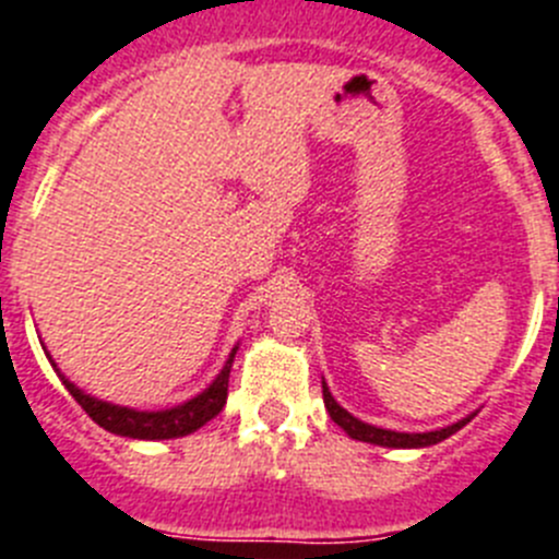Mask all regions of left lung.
<instances>
[{"mask_svg": "<svg viewBox=\"0 0 559 559\" xmlns=\"http://www.w3.org/2000/svg\"><path fill=\"white\" fill-rule=\"evenodd\" d=\"M323 401H325V409H329L331 420H334L340 429H345V435L354 437V440H361V442L384 445V449H426V445H435V442H442L445 437L456 435V431H460L465 424H471V417H474V415L462 417V420L445 426V429L420 431V435H406V431H390V429H379V426H370V424H365V420H359V417L350 415L348 409H342V406L334 401V395H331L329 386H325V381H323Z\"/></svg>", "mask_w": 559, "mask_h": 559, "instance_id": "8db88e82", "label": "left lung"}]
</instances>
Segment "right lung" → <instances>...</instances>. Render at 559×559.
<instances>
[{
  "label": "right lung",
  "instance_id": "obj_1",
  "mask_svg": "<svg viewBox=\"0 0 559 559\" xmlns=\"http://www.w3.org/2000/svg\"><path fill=\"white\" fill-rule=\"evenodd\" d=\"M49 356V354H47ZM236 348L230 350L228 361L219 370V376L205 386L200 395L189 399L186 404L173 406V409H160V412H139L130 409V406H119V404H108V401H99L94 395H85L80 386H74L67 376L60 373L58 365L52 367L58 370L60 381L72 392V399L78 401L80 406L85 409V415L92 417L94 424L103 426L105 431L110 435H122V437H133V440H173V437H186L198 431L200 426H205L211 417H217L223 412L225 399H228V376H230V365H234Z\"/></svg>",
  "mask_w": 559,
  "mask_h": 559
}]
</instances>
